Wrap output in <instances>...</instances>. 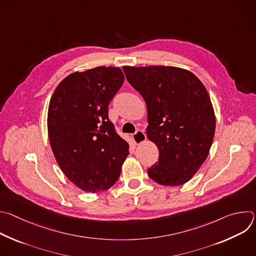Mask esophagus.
<instances>
[{
  "label": "esophagus",
  "mask_w": 256,
  "mask_h": 256,
  "mask_svg": "<svg viewBox=\"0 0 256 256\" xmlns=\"http://www.w3.org/2000/svg\"><path fill=\"white\" fill-rule=\"evenodd\" d=\"M132 138H134V142L136 144H142V142L146 140V138H147V136H146V134L142 130H136Z\"/></svg>",
  "instance_id": "34e87169"
}]
</instances>
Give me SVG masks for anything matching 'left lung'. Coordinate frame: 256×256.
I'll return each mask as SVG.
<instances>
[{"instance_id":"obj_1","label":"left lung","mask_w":256,"mask_h":256,"mask_svg":"<svg viewBox=\"0 0 256 256\" xmlns=\"http://www.w3.org/2000/svg\"><path fill=\"white\" fill-rule=\"evenodd\" d=\"M122 68L147 104V136L159 150L148 175L161 186L184 184L206 161L214 136L216 116L206 87L181 68Z\"/></svg>"}]
</instances>
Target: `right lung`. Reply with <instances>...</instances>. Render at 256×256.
<instances>
[{
    "instance_id": "obj_1",
    "label": "right lung",
    "mask_w": 256,
    "mask_h": 256,
    "mask_svg": "<svg viewBox=\"0 0 256 256\" xmlns=\"http://www.w3.org/2000/svg\"><path fill=\"white\" fill-rule=\"evenodd\" d=\"M124 81L120 68L75 72L56 88L48 106V130L54 158L80 190L97 192L118 181L128 144L108 120V104Z\"/></svg>"
}]
</instances>
